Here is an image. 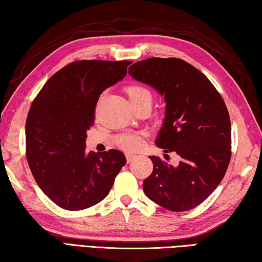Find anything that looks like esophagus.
<instances>
[{
	"label": "esophagus",
	"instance_id": "34e87169",
	"mask_svg": "<svg viewBox=\"0 0 262 262\" xmlns=\"http://www.w3.org/2000/svg\"><path fill=\"white\" fill-rule=\"evenodd\" d=\"M135 158H136L135 154H133V153H126V160H127V162H130V161H133Z\"/></svg>",
	"mask_w": 262,
	"mask_h": 262
}]
</instances>
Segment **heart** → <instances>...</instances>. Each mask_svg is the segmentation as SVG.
<instances>
[{
    "label": "heart",
    "mask_w": 262,
    "mask_h": 262,
    "mask_svg": "<svg viewBox=\"0 0 262 262\" xmlns=\"http://www.w3.org/2000/svg\"><path fill=\"white\" fill-rule=\"evenodd\" d=\"M125 91L135 110L140 108L151 109L153 94L147 86L140 83H132L125 88ZM116 143L125 151H135L142 145V137L138 134H122L116 137Z\"/></svg>",
    "instance_id": "b5f03b06"
}]
</instances>
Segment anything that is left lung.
Masks as SVG:
<instances>
[{
    "label": "left lung",
    "mask_w": 262,
    "mask_h": 262,
    "mask_svg": "<svg viewBox=\"0 0 262 262\" xmlns=\"http://www.w3.org/2000/svg\"><path fill=\"white\" fill-rule=\"evenodd\" d=\"M128 73L164 96L157 145L181 158L172 166L149 157L153 171L143 182L144 192L172 211L197 207L223 180L231 160V120L223 98L207 76L180 58L140 60Z\"/></svg>",
    "instance_id": "1"
}]
</instances>
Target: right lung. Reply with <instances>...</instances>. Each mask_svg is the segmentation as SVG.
<instances>
[{
	"instance_id": "right-lung-1",
	"label": "right lung",
	"mask_w": 262,
	"mask_h": 262,
	"mask_svg": "<svg viewBox=\"0 0 262 262\" xmlns=\"http://www.w3.org/2000/svg\"><path fill=\"white\" fill-rule=\"evenodd\" d=\"M130 60H75L56 72L31 103L26 158L38 186L59 207L81 210L107 196L126 164L118 149L85 151L86 130L105 89L122 80Z\"/></svg>"
}]
</instances>
